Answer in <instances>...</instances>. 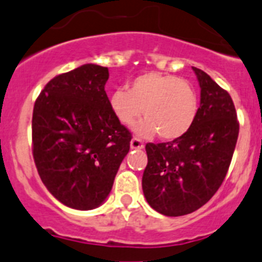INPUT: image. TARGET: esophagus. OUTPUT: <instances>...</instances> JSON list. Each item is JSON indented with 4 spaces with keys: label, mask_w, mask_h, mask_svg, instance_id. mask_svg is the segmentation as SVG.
<instances>
[{
    "label": "esophagus",
    "mask_w": 262,
    "mask_h": 262,
    "mask_svg": "<svg viewBox=\"0 0 262 262\" xmlns=\"http://www.w3.org/2000/svg\"><path fill=\"white\" fill-rule=\"evenodd\" d=\"M130 147L134 150H141L144 149V142L138 138H132L130 141Z\"/></svg>",
    "instance_id": "1"
}]
</instances>
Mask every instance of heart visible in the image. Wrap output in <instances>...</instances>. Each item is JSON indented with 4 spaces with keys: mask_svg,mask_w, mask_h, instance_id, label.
I'll list each match as a JSON object with an SVG mask.
<instances>
[{
    "mask_svg": "<svg viewBox=\"0 0 262 262\" xmlns=\"http://www.w3.org/2000/svg\"><path fill=\"white\" fill-rule=\"evenodd\" d=\"M113 115L125 126H132L144 112V121L136 126L141 137L159 133L171 141L185 136L194 125L199 111L196 91L175 75L146 72L129 83V91L116 90L109 96Z\"/></svg>",
    "mask_w": 262,
    "mask_h": 262,
    "instance_id": "b5f03b06",
    "label": "heart"
}]
</instances>
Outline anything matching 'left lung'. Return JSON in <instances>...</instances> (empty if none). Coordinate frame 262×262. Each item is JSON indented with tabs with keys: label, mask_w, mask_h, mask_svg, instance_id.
<instances>
[{
	"label": "left lung",
	"mask_w": 262,
	"mask_h": 262,
	"mask_svg": "<svg viewBox=\"0 0 262 262\" xmlns=\"http://www.w3.org/2000/svg\"><path fill=\"white\" fill-rule=\"evenodd\" d=\"M200 106L192 128L181 138L146 144L142 190L150 207L166 216L194 212L208 202L226 178L238 137L236 109L227 91L192 67Z\"/></svg>",
	"instance_id": "8db88e82"
}]
</instances>
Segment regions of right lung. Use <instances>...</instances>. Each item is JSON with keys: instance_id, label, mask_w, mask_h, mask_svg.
I'll list each match as a JSON object with an SVG mask.
<instances>
[{"instance_id": "right-lung-1", "label": "right lung", "mask_w": 262, "mask_h": 262, "mask_svg": "<svg viewBox=\"0 0 262 262\" xmlns=\"http://www.w3.org/2000/svg\"><path fill=\"white\" fill-rule=\"evenodd\" d=\"M106 67L83 64L46 84L33 111V156L50 194L74 210L104 203L132 134L113 115Z\"/></svg>"}]
</instances>
